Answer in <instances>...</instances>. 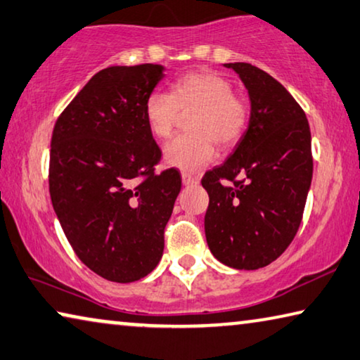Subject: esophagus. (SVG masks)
Wrapping results in <instances>:
<instances>
[{
	"mask_svg": "<svg viewBox=\"0 0 360 360\" xmlns=\"http://www.w3.org/2000/svg\"><path fill=\"white\" fill-rule=\"evenodd\" d=\"M181 179H182V184H184V186H193V184H197V182H198V179L193 178V176L189 174V173H182Z\"/></svg>",
	"mask_w": 360,
	"mask_h": 360,
	"instance_id": "1",
	"label": "esophagus"
}]
</instances>
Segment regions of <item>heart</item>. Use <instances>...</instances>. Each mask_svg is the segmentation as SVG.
Returning a JSON list of instances; mask_svg holds the SVG:
<instances>
[{
  "label": "heart",
  "mask_w": 360,
  "mask_h": 360,
  "mask_svg": "<svg viewBox=\"0 0 360 360\" xmlns=\"http://www.w3.org/2000/svg\"><path fill=\"white\" fill-rule=\"evenodd\" d=\"M193 112L189 136H179L165 146L168 167L187 173L202 169L216 158V146L237 144L248 124V107L233 96V86L213 72H193L171 84L169 94L155 91L144 102V122L157 139L173 133L181 113Z\"/></svg>",
  "instance_id": "heart-1"
}]
</instances>
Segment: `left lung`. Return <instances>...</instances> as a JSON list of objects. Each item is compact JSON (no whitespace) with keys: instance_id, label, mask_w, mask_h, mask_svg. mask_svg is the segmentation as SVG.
Masks as SVG:
<instances>
[{"instance_id":"left-lung-1","label":"left lung","mask_w":360,"mask_h":360,"mask_svg":"<svg viewBox=\"0 0 360 360\" xmlns=\"http://www.w3.org/2000/svg\"><path fill=\"white\" fill-rule=\"evenodd\" d=\"M222 65L242 79L250 120L229 158L202 179L210 197L205 236L222 264L253 271L276 261L298 232L312 181L311 129L269 73L245 62Z\"/></svg>"}]
</instances>
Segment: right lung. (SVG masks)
<instances>
[{
	"instance_id": "1",
	"label": "right lung",
	"mask_w": 360,
	"mask_h": 360,
	"mask_svg": "<svg viewBox=\"0 0 360 360\" xmlns=\"http://www.w3.org/2000/svg\"><path fill=\"white\" fill-rule=\"evenodd\" d=\"M165 70L160 64L104 68L53 131L56 216L83 264L110 282H136L155 269L181 191L176 169L153 173L162 152L144 122V102Z\"/></svg>"
}]
</instances>
